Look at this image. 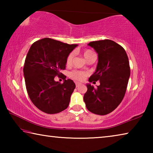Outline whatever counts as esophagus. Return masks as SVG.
Masks as SVG:
<instances>
[{
	"label": "esophagus",
	"instance_id": "obj_1",
	"mask_svg": "<svg viewBox=\"0 0 153 153\" xmlns=\"http://www.w3.org/2000/svg\"><path fill=\"white\" fill-rule=\"evenodd\" d=\"M80 84H80V83H79V82H76V87H78Z\"/></svg>",
	"mask_w": 153,
	"mask_h": 153
}]
</instances>
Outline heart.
Listing matches in <instances>:
<instances>
[{
	"label": "heart",
	"mask_w": 153,
	"mask_h": 153,
	"mask_svg": "<svg viewBox=\"0 0 153 153\" xmlns=\"http://www.w3.org/2000/svg\"><path fill=\"white\" fill-rule=\"evenodd\" d=\"M94 53L92 51L90 50H86L83 52V56L85 58L86 60H87L90 56H91L92 55H94ZM74 56V53H71L69 54V55L67 56V59H66V64L67 65H71L72 63V61H73ZM87 73H85V72L80 71H71L70 74H69V76H70L71 78L75 79L76 80H82L84 79V77L87 76Z\"/></svg>",
	"instance_id": "b5f03b06"
}]
</instances>
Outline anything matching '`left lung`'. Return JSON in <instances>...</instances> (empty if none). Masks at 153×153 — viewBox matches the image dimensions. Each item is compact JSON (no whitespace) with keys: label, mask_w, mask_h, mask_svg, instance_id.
I'll use <instances>...</instances> for the list:
<instances>
[{"label":"left lung","mask_w":153,"mask_h":153,"mask_svg":"<svg viewBox=\"0 0 153 153\" xmlns=\"http://www.w3.org/2000/svg\"><path fill=\"white\" fill-rule=\"evenodd\" d=\"M98 54V63L88 81H99L97 88L87 84L84 100L87 109L100 115L112 112L122 101L130 76L129 59L122 46L111 40L88 45Z\"/></svg>","instance_id":"obj_1"}]
</instances>
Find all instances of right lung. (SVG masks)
Returning <instances> with one entry per match:
<instances>
[{
  "instance_id": "1",
  "label": "right lung",
  "mask_w": 153,
  "mask_h": 153,
  "mask_svg": "<svg viewBox=\"0 0 153 153\" xmlns=\"http://www.w3.org/2000/svg\"><path fill=\"white\" fill-rule=\"evenodd\" d=\"M77 46L48 38L31 46L24 67L25 86L33 104L43 112L55 114L68 107L76 84L66 79L61 71L65 69L67 56ZM56 75L62 77L63 84L55 81Z\"/></svg>"
}]
</instances>
